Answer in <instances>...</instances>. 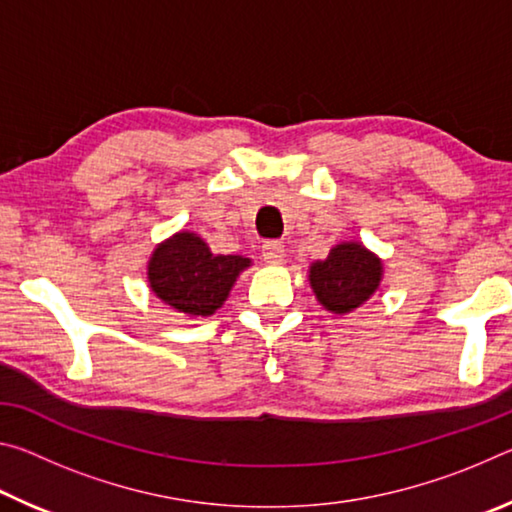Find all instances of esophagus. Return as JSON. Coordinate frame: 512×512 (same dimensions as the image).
Here are the masks:
<instances>
[{"label": "esophagus", "mask_w": 512, "mask_h": 512, "mask_svg": "<svg viewBox=\"0 0 512 512\" xmlns=\"http://www.w3.org/2000/svg\"><path fill=\"white\" fill-rule=\"evenodd\" d=\"M262 257L268 264H280L284 259V244L282 241H264L262 246Z\"/></svg>", "instance_id": "1"}]
</instances>
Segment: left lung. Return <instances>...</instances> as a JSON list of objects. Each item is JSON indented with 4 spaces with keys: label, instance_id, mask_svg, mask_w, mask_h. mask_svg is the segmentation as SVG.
Instances as JSON below:
<instances>
[{
    "label": "left lung",
    "instance_id": "8db88e82",
    "mask_svg": "<svg viewBox=\"0 0 512 512\" xmlns=\"http://www.w3.org/2000/svg\"><path fill=\"white\" fill-rule=\"evenodd\" d=\"M309 280L320 305L334 314H348L379 287L381 262L361 244H339L325 262L311 264Z\"/></svg>",
    "mask_w": 512,
    "mask_h": 512
}]
</instances>
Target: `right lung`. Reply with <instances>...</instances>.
I'll return each mask as SVG.
<instances>
[{"label": "right lung", "instance_id": "right-lung-1", "mask_svg": "<svg viewBox=\"0 0 512 512\" xmlns=\"http://www.w3.org/2000/svg\"><path fill=\"white\" fill-rule=\"evenodd\" d=\"M250 266L241 255H214L192 232L164 241L149 262V282L155 296L189 316H210L219 309L237 275Z\"/></svg>", "mask_w": 512, "mask_h": 512}]
</instances>
